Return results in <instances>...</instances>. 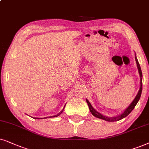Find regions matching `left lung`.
Here are the masks:
<instances>
[{
  "label": "left lung",
  "mask_w": 149,
  "mask_h": 149,
  "mask_svg": "<svg viewBox=\"0 0 149 149\" xmlns=\"http://www.w3.org/2000/svg\"><path fill=\"white\" fill-rule=\"evenodd\" d=\"M135 59H136L137 67H138V72H139L140 77V87L139 91H138V94H137V95L136 96V97H135L134 101H133V102H132V104H131L130 106H129L127 108L126 110H125L121 114H120L119 116H114V117H108V116H104V115L100 114V113L98 112L97 111L95 110V109L93 108V106H91L90 102H89L88 101L86 100V102H87V104H88V106L89 107V110H90L91 114H92L94 116H95V117L101 118V119L105 120H106V121H109V122L117 121V120H121L122 118L126 117V116H127V115L130 114V112H132L133 110H134L135 106H136V104H138V101H139V100H140V96H141V94H142V70H141V68H140V64H139V63H138V59H137V58H136V56H135Z\"/></svg>",
  "instance_id": "8db88e82"
}]
</instances>
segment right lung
<instances>
[{
    "instance_id": "right-lung-1",
    "label": "right lung",
    "mask_w": 149,
    "mask_h": 149,
    "mask_svg": "<svg viewBox=\"0 0 149 149\" xmlns=\"http://www.w3.org/2000/svg\"><path fill=\"white\" fill-rule=\"evenodd\" d=\"M65 106H64V108H63V110H61L60 112L58 113V114H56V115H54V116H48L49 118H51V117H56V116H59V115H60L61 113H62L63 112V110H64V108H65ZM48 117H45V118H48ZM36 118V119H41V118Z\"/></svg>"
}]
</instances>
